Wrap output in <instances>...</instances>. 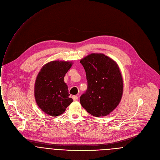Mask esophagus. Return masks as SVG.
<instances>
[{
    "instance_id": "34e87169",
    "label": "esophagus",
    "mask_w": 160,
    "mask_h": 160,
    "mask_svg": "<svg viewBox=\"0 0 160 160\" xmlns=\"http://www.w3.org/2000/svg\"><path fill=\"white\" fill-rule=\"evenodd\" d=\"M72 98H73V101H77V100H78V96H72Z\"/></svg>"
}]
</instances>
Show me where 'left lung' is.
<instances>
[{"mask_svg": "<svg viewBox=\"0 0 160 160\" xmlns=\"http://www.w3.org/2000/svg\"><path fill=\"white\" fill-rule=\"evenodd\" d=\"M80 62L87 80V89L80 98L81 105L94 117L109 115L118 106L123 94V78L117 63L103 54L95 53Z\"/></svg>", "mask_w": 160, "mask_h": 160, "instance_id": "left-lung-1", "label": "left lung"}]
</instances>
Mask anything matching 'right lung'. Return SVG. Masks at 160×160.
Returning a JSON list of instances; mask_svg holds the SVG:
<instances>
[{"mask_svg":"<svg viewBox=\"0 0 160 160\" xmlns=\"http://www.w3.org/2000/svg\"><path fill=\"white\" fill-rule=\"evenodd\" d=\"M70 61H53L42 66L35 83V98L38 106L51 117H58L72 102L64 78L70 69Z\"/></svg>","mask_w":160,"mask_h":160,"instance_id":"obj_1","label":"right lung"}]
</instances>
